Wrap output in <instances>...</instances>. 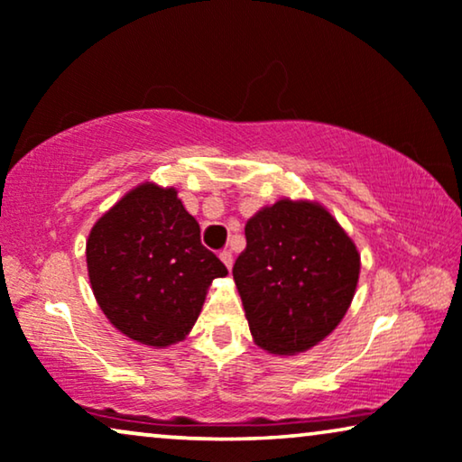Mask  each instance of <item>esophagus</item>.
<instances>
[{
	"instance_id": "obj_1",
	"label": "esophagus",
	"mask_w": 462,
	"mask_h": 462,
	"mask_svg": "<svg viewBox=\"0 0 462 462\" xmlns=\"http://www.w3.org/2000/svg\"><path fill=\"white\" fill-rule=\"evenodd\" d=\"M220 261L225 263V267H226V269H231V267H233V254H231L229 250H223V252H220Z\"/></svg>"
}]
</instances>
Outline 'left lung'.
<instances>
[{
  "label": "left lung",
  "mask_w": 462,
  "mask_h": 462,
  "mask_svg": "<svg viewBox=\"0 0 462 462\" xmlns=\"http://www.w3.org/2000/svg\"><path fill=\"white\" fill-rule=\"evenodd\" d=\"M359 277V254L332 214L282 199L245 225L233 264L256 345L280 356L324 340L345 318Z\"/></svg>",
  "instance_id": "1"
}]
</instances>
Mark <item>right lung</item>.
Masks as SVG:
<instances>
[{
	"mask_svg": "<svg viewBox=\"0 0 462 462\" xmlns=\"http://www.w3.org/2000/svg\"><path fill=\"white\" fill-rule=\"evenodd\" d=\"M86 258L103 313L125 337L151 346L185 338L208 286L226 275L174 189L151 182L132 189L98 218Z\"/></svg>",
	"mask_w": 462,
	"mask_h": 462,
	"instance_id": "add662e5",
	"label": "right lung"
}]
</instances>
